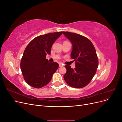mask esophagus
Masks as SVG:
<instances>
[{"mask_svg": "<svg viewBox=\"0 0 122 122\" xmlns=\"http://www.w3.org/2000/svg\"><path fill=\"white\" fill-rule=\"evenodd\" d=\"M63 65H62L61 63H60L59 64V67H63Z\"/></svg>", "mask_w": 122, "mask_h": 122, "instance_id": "34e87169", "label": "esophagus"}]
</instances>
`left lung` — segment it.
<instances>
[{
    "mask_svg": "<svg viewBox=\"0 0 122 122\" xmlns=\"http://www.w3.org/2000/svg\"><path fill=\"white\" fill-rule=\"evenodd\" d=\"M63 34L72 44L71 57L75 61V68L66 65L65 81L70 86L82 88L90 82L96 73L98 60L96 49L91 41L75 33L64 31Z\"/></svg>",
    "mask_w": 122,
    "mask_h": 122,
    "instance_id": "1",
    "label": "left lung"
}]
</instances>
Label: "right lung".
<instances>
[{
	"instance_id": "add662e5",
	"label": "right lung",
	"mask_w": 122,
	"mask_h": 122,
	"mask_svg": "<svg viewBox=\"0 0 122 122\" xmlns=\"http://www.w3.org/2000/svg\"><path fill=\"white\" fill-rule=\"evenodd\" d=\"M63 32L49 33L31 41L24 51L20 67L25 81L29 86L41 88L49 83L58 68L56 62L46 58L50 54L53 44Z\"/></svg>"
}]
</instances>
